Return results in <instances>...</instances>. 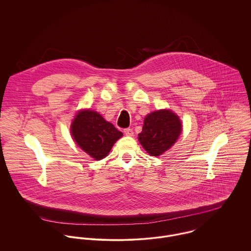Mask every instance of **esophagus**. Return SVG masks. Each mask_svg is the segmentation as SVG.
<instances>
[{
    "mask_svg": "<svg viewBox=\"0 0 251 251\" xmlns=\"http://www.w3.org/2000/svg\"><path fill=\"white\" fill-rule=\"evenodd\" d=\"M124 132H125V134L127 135V136H132V135H133V131H132V129L129 128V127L125 128V129H124Z\"/></svg>",
    "mask_w": 251,
    "mask_h": 251,
    "instance_id": "34e87169",
    "label": "esophagus"
}]
</instances>
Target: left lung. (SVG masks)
Listing matches in <instances>:
<instances>
[{"mask_svg": "<svg viewBox=\"0 0 251 251\" xmlns=\"http://www.w3.org/2000/svg\"><path fill=\"white\" fill-rule=\"evenodd\" d=\"M181 131L179 117L170 110H158L144 120L138 139L144 149L152 156H158L176 142Z\"/></svg>", "mask_w": 251, "mask_h": 251, "instance_id": "obj_1", "label": "left lung"}]
</instances>
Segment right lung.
<instances>
[{
  "instance_id": "obj_1",
  "label": "right lung",
  "mask_w": 251,
  "mask_h": 251,
  "mask_svg": "<svg viewBox=\"0 0 251 251\" xmlns=\"http://www.w3.org/2000/svg\"><path fill=\"white\" fill-rule=\"evenodd\" d=\"M72 134L78 146L96 160L105 157L114 143L123 136L121 131L99 113L90 110L76 115L72 122Z\"/></svg>"
}]
</instances>
